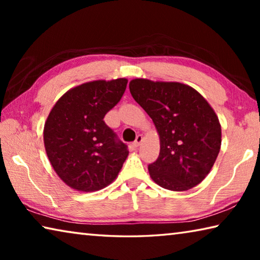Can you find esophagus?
I'll use <instances>...</instances> for the list:
<instances>
[{
  "mask_svg": "<svg viewBox=\"0 0 260 260\" xmlns=\"http://www.w3.org/2000/svg\"><path fill=\"white\" fill-rule=\"evenodd\" d=\"M142 140H143L142 135H138V136H136L135 141L133 142V146H134V147H139L140 144H141V142H142Z\"/></svg>",
  "mask_w": 260,
  "mask_h": 260,
  "instance_id": "obj_1",
  "label": "esophagus"
}]
</instances>
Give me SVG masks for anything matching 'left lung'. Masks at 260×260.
Segmentation results:
<instances>
[{
    "instance_id": "left-lung-1",
    "label": "left lung",
    "mask_w": 260,
    "mask_h": 260,
    "mask_svg": "<svg viewBox=\"0 0 260 260\" xmlns=\"http://www.w3.org/2000/svg\"><path fill=\"white\" fill-rule=\"evenodd\" d=\"M129 90L159 133V156L148 166L151 179L173 191L201 183L221 146V127L213 109L199 91L180 82L134 79Z\"/></svg>"
}]
</instances>
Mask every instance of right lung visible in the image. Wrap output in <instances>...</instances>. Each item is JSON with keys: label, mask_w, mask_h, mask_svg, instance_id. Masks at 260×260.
<instances>
[{"label": "right lung", "mask_w": 260, "mask_h": 260, "mask_svg": "<svg viewBox=\"0 0 260 260\" xmlns=\"http://www.w3.org/2000/svg\"><path fill=\"white\" fill-rule=\"evenodd\" d=\"M127 79L98 80L69 90L47 118L43 141L55 172L79 191L100 190L117 178L128 156L127 144L105 124Z\"/></svg>", "instance_id": "right-lung-1"}]
</instances>
